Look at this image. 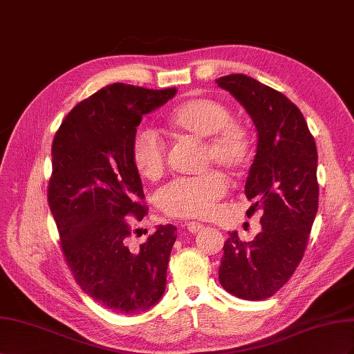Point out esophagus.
<instances>
[{
    "label": "esophagus",
    "mask_w": 354,
    "mask_h": 354,
    "mask_svg": "<svg viewBox=\"0 0 354 354\" xmlns=\"http://www.w3.org/2000/svg\"><path fill=\"white\" fill-rule=\"evenodd\" d=\"M185 227H187L189 233H198V231L203 228V225H201L200 222H187Z\"/></svg>",
    "instance_id": "obj_1"
}]
</instances>
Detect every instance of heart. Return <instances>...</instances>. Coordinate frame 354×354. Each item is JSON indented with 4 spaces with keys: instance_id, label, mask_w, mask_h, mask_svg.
I'll use <instances>...</instances> for the list:
<instances>
[{
    "instance_id": "b5f03b06",
    "label": "heart",
    "mask_w": 354,
    "mask_h": 354,
    "mask_svg": "<svg viewBox=\"0 0 354 354\" xmlns=\"http://www.w3.org/2000/svg\"><path fill=\"white\" fill-rule=\"evenodd\" d=\"M166 126L179 138L206 140L203 167H221L231 175L243 170L250 160V138L245 126L236 123L224 104L210 97H193L174 108ZM130 160L138 174L151 183L166 171V147L154 132L139 130L130 145ZM227 193V180L219 171L193 179H179L158 194V207L170 218H207Z\"/></svg>"
}]
</instances>
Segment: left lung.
I'll use <instances>...</instances> for the list:
<instances>
[{
	"label": "left lung",
	"instance_id": "obj_1",
	"mask_svg": "<svg viewBox=\"0 0 354 354\" xmlns=\"http://www.w3.org/2000/svg\"><path fill=\"white\" fill-rule=\"evenodd\" d=\"M246 108L258 130V147L245 194L250 218L261 212V233L241 241L231 231L224 245L219 283L231 295L270 298L304 257L319 206L317 149L299 108L277 90L245 74L216 80Z\"/></svg>",
	"mask_w": 354,
	"mask_h": 354
}]
</instances>
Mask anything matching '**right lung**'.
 <instances>
[{"label":"right lung","instance_id":"right-lung-1","mask_svg":"<svg viewBox=\"0 0 354 354\" xmlns=\"http://www.w3.org/2000/svg\"><path fill=\"white\" fill-rule=\"evenodd\" d=\"M175 93L109 84L71 109L53 139L47 200L60 249L80 288L115 315L147 311L165 294L176 227L160 225L130 249L126 216L148 212L130 160L136 127Z\"/></svg>","mask_w":354,"mask_h":354}]
</instances>
